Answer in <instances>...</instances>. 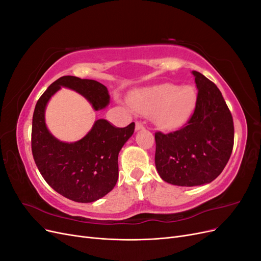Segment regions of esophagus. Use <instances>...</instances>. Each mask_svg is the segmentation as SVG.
<instances>
[{"mask_svg":"<svg viewBox=\"0 0 261 261\" xmlns=\"http://www.w3.org/2000/svg\"><path fill=\"white\" fill-rule=\"evenodd\" d=\"M135 128H136V130H140V129H144L145 127H144V125L141 124L140 122H137V123H136V127H135Z\"/></svg>","mask_w":261,"mask_h":261,"instance_id":"obj_1","label":"esophagus"}]
</instances>
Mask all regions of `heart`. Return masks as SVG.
Returning <instances> with one entry per match:
<instances>
[{"label": "heart", "instance_id": "heart-1", "mask_svg": "<svg viewBox=\"0 0 261 261\" xmlns=\"http://www.w3.org/2000/svg\"><path fill=\"white\" fill-rule=\"evenodd\" d=\"M196 93L191 86L162 84L141 89L129 97V105L144 116H151L163 129L177 128L191 116Z\"/></svg>", "mask_w": 261, "mask_h": 261}]
</instances>
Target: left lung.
Returning <instances> with one entry per match:
<instances>
[{"instance_id": "obj_1", "label": "left lung", "mask_w": 261, "mask_h": 261, "mask_svg": "<svg viewBox=\"0 0 261 261\" xmlns=\"http://www.w3.org/2000/svg\"><path fill=\"white\" fill-rule=\"evenodd\" d=\"M193 74L198 88L194 113L180 129L154 134L159 175L170 184L188 187L217 178L234 145L233 117L222 93L199 72Z\"/></svg>"}]
</instances>
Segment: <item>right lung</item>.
<instances>
[{"label":"right lung","mask_w":261,"mask_h":261,"mask_svg":"<svg viewBox=\"0 0 261 261\" xmlns=\"http://www.w3.org/2000/svg\"><path fill=\"white\" fill-rule=\"evenodd\" d=\"M61 87L73 89L88 100L93 109L109 105L107 87L92 80L63 76L39 98L33 116L31 151L39 172L55 192L76 202H92L110 193L118 177V152L135 130V123L117 128L98 120L91 130L76 143L54 138L44 122L46 103Z\"/></svg>","instance_id":"obj_1"}]
</instances>
